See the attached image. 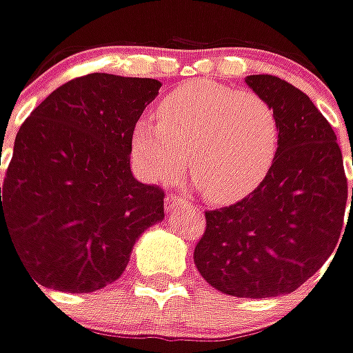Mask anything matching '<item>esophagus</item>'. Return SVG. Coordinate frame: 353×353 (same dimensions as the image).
<instances>
[{
	"instance_id": "1",
	"label": "esophagus",
	"mask_w": 353,
	"mask_h": 353,
	"mask_svg": "<svg viewBox=\"0 0 353 353\" xmlns=\"http://www.w3.org/2000/svg\"><path fill=\"white\" fill-rule=\"evenodd\" d=\"M181 203H185V199L181 196H176V194H168V196H165V210H168V212L176 210L177 205H181Z\"/></svg>"
}]
</instances>
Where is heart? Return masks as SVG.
<instances>
[{"instance_id": "heart-1", "label": "heart", "mask_w": 353, "mask_h": 353, "mask_svg": "<svg viewBox=\"0 0 353 353\" xmlns=\"http://www.w3.org/2000/svg\"><path fill=\"white\" fill-rule=\"evenodd\" d=\"M157 121L139 119L132 152L148 181L176 177L185 165L214 201H236L268 176L280 125L274 108L256 94L214 81H192L157 105Z\"/></svg>"}]
</instances>
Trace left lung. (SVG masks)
Segmentation results:
<instances>
[{"instance_id":"left-lung-1","label":"left lung","mask_w":353,"mask_h":353,"mask_svg":"<svg viewBox=\"0 0 353 353\" xmlns=\"http://www.w3.org/2000/svg\"><path fill=\"white\" fill-rule=\"evenodd\" d=\"M245 83L274 108L280 148L250 196L205 212L194 261L221 294L258 300L296 292L325 263L342 238L350 192L336 134L312 99L276 75Z\"/></svg>"}]
</instances>
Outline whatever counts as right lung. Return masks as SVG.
Listing matches in <instances>:
<instances>
[{"instance_id": "obj_1", "label": "right lung", "mask_w": 353, "mask_h": 353, "mask_svg": "<svg viewBox=\"0 0 353 353\" xmlns=\"http://www.w3.org/2000/svg\"><path fill=\"white\" fill-rule=\"evenodd\" d=\"M161 83L90 73L48 95L15 135L0 188L6 232L35 285L88 294L125 270L163 219V190L130 168L132 132Z\"/></svg>"}]
</instances>
